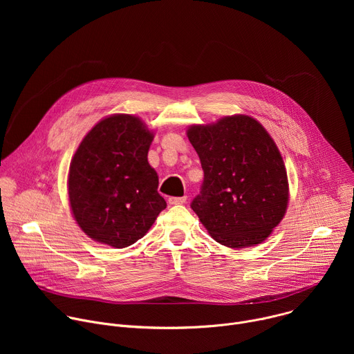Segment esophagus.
Here are the masks:
<instances>
[{"mask_svg": "<svg viewBox=\"0 0 354 354\" xmlns=\"http://www.w3.org/2000/svg\"><path fill=\"white\" fill-rule=\"evenodd\" d=\"M168 203H169V205H183V203H186V196H182V197H169V198H168Z\"/></svg>", "mask_w": 354, "mask_h": 354, "instance_id": "1", "label": "esophagus"}]
</instances>
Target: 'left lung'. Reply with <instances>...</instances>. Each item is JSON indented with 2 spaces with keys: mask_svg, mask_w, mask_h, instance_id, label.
<instances>
[{
  "mask_svg": "<svg viewBox=\"0 0 354 354\" xmlns=\"http://www.w3.org/2000/svg\"><path fill=\"white\" fill-rule=\"evenodd\" d=\"M187 137L205 172L190 205L201 224L228 248L263 242L288 203L287 172L273 138L245 115L192 126Z\"/></svg>",
  "mask_w": 354,
  "mask_h": 354,
  "instance_id": "left-lung-1",
  "label": "left lung"
}]
</instances>
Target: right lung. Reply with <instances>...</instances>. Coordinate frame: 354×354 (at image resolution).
<instances>
[{"instance_id":"obj_1","label":"right lung","mask_w":354,"mask_h":354,"mask_svg":"<svg viewBox=\"0 0 354 354\" xmlns=\"http://www.w3.org/2000/svg\"><path fill=\"white\" fill-rule=\"evenodd\" d=\"M154 136L136 116L113 115L92 127L73 157L68 198L92 239L126 248L142 238L167 207L147 160Z\"/></svg>"}]
</instances>
